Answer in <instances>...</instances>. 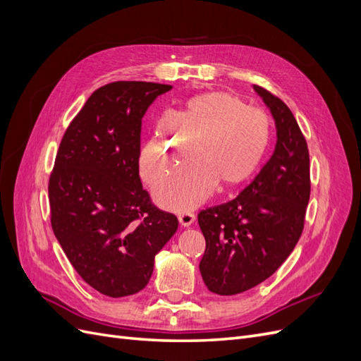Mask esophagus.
Masks as SVG:
<instances>
[{"instance_id":"esophagus-1","label":"esophagus","mask_w":361,"mask_h":361,"mask_svg":"<svg viewBox=\"0 0 361 361\" xmlns=\"http://www.w3.org/2000/svg\"><path fill=\"white\" fill-rule=\"evenodd\" d=\"M195 221V216L190 212H185V214H179V224L180 227H190L192 223Z\"/></svg>"}]
</instances>
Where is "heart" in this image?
<instances>
[{"instance_id": "1", "label": "heart", "mask_w": 361, "mask_h": 361, "mask_svg": "<svg viewBox=\"0 0 361 361\" xmlns=\"http://www.w3.org/2000/svg\"><path fill=\"white\" fill-rule=\"evenodd\" d=\"M269 143L271 120L264 111L226 92L199 94L158 125L141 150V176L158 180L195 145V155L154 188L166 209L192 211L215 185L231 191L245 183L264 162Z\"/></svg>"}]
</instances>
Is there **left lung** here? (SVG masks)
<instances>
[{
    "label": "left lung",
    "instance_id": "8db88e82",
    "mask_svg": "<svg viewBox=\"0 0 361 361\" xmlns=\"http://www.w3.org/2000/svg\"><path fill=\"white\" fill-rule=\"evenodd\" d=\"M276 122L271 158L238 197L199 214L200 274L211 292L236 295L271 277L297 245L310 197L309 149L288 105L259 85Z\"/></svg>",
    "mask_w": 361,
    "mask_h": 361
}]
</instances>
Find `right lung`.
<instances>
[{
    "mask_svg": "<svg viewBox=\"0 0 361 361\" xmlns=\"http://www.w3.org/2000/svg\"><path fill=\"white\" fill-rule=\"evenodd\" d=\"M171 85L117 81L72 120L51 179L54 235L81 279L106 297L145 289L178 218L150 203L138 174L141 118Z\"/></svg>",
    "mask_w": 361,
    "mask_h": 361,
    "instance_id": "1",
    "label": "right lung"
}]
</instances>
